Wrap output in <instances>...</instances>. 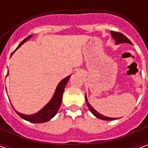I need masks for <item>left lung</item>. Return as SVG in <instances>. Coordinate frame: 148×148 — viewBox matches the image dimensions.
<instances>
[{
    "instance_id": "obj_1",
    "label": "left lung",
    "mask_w": 148,
    "mask_h": 148,
    "mask_svg": "<svg viewBox=\"0 0 148 148\" xmlns=\"http://www.w3.org/2000/svg\"><path fill=\"white\" fill-rule=\"evenodd\" d=\"M111 36L112 37V39H114L116 41V44H120V43H129V44H132V43L131 42L129 39H127V37L124 36L122 33H120V32H112V31ZM86 104L88 108L90 109V111L93 113L96 117H97L98 119H101V120H103V121H114V120H116V118H112V117H109V116H103L102 114L99 113L98 112L96 111L95 109H93V107L91 106L90 103L88 102V99H87V96L86 94Z\"/></svg>"
}]
</instances>
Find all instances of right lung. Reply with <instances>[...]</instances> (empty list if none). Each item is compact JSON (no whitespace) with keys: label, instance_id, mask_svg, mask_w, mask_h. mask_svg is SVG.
I'll list each match as a JSON object with an SVG mask.
<instances>
[{"label":"right lung","instance_id":"right-lung-1","mask_svg":"<svg viewBox=\"0 0 148 148\" xmlns=\"http://www.w3.org/2000/svg\"><path fill=\"white\" fill-rule=\"evenodd\" d=\"M32 36L31 35V36H29L28 37H27L26 39H24V40L19 44V46H18L17 47H16V49L13 51V53H14V52L22 45V44H24V42H26L27 39H30ZM13 53H12V54H13ZM8 74H7V75H8ZM70 77H71V76H67V77H65L64 79H62V80L58 84V86L56 87V90H55V93H54V95L52 97V98L51 99V101H50L43 108H42V109H40L39 112H37L34 113V114L26 115L19 112L16 111V110L13 108L15 112H16L22 119H24V120H25V121H29V122H32V123L40 124V123H44V122H47V121H50L51 119H52V118L54 117L55 115H56V113L58 112V109L60 108V106H61L62 103V94H63L65 87L66 86V84H67L68 81L70 79Z\"/></svg>","mask_w":148,"mask_h":148}]
</instances>
